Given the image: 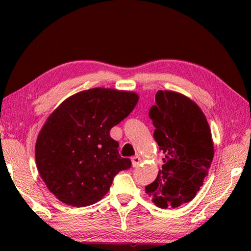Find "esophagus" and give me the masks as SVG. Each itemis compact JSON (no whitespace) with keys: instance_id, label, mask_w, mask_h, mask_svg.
<instances>
[{"instance_id":"1","label":"esophagus","mask_w":251,"mask_h":251,"mask_svg":"<svg viewBox=\"0 0 251 251\" xmlns=\"http://www.w3.org/2000/svg\"><path fill=\"white\" fill-rule=\"evenodd\" d=\"M141 157L139 156H134L131 157V164H133V167H138V165L141 164Z\"/></svg>"}]
</instances>
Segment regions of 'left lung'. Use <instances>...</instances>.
<instances>
[{
	"instance_id": "1",
	"label": "left lung",
	"mask_w": 251,
	"mask_h": 251,
	"mask_svg": "<svg viewBox=\"0 0 251 251\" xmlns=\"http://www.w3.org/2000/svg\"><path fill=\"white\" fill-rule=\"evenodd\" d=\"M150 117L165 158L145 190L157 207L177 208L196 196L208 176L214 158L210 127L193 100L174 91L157 92Z\"/></svg>"
}]
</instances>
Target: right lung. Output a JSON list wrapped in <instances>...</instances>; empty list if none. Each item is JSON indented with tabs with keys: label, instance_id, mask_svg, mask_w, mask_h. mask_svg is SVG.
Here are the masks:
<instances>
[{
	"label": "right lung",
	"instance_id": "right-lung-1",
	"mask_svg": "<svg viewBox=\"0 0 251 251\" xmlns=\"http://www.w3.org/2000/svg\"><path fill=\"white\" fill-rule=\"evenodd\" d=\"M137 93L95 87L62 101L45 121L35 144V161L46 187L59 201L90 206L108 193L113 178L128 169L112 127L129 115Z\"/></svg>",
	"mask_w": 251,
	"mask_h": 251
}]
</instances>
